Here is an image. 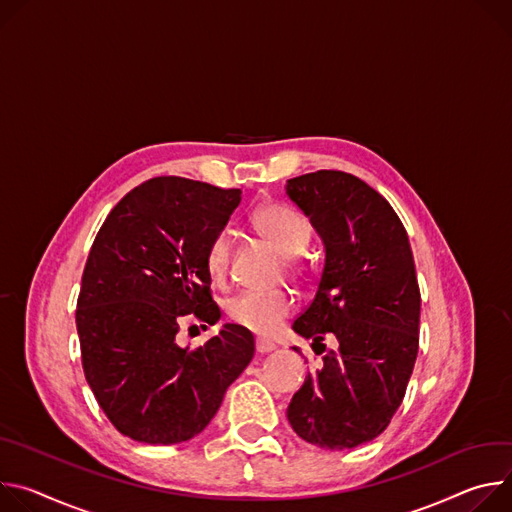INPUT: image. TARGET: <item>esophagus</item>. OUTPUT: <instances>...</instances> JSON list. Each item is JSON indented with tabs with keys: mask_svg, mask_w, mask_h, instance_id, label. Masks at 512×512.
I'll use <instances>...</instances> for the list:
<instances>
[{
	"mask_svg": "<svg viewBox=\"0 0 512 512\" xmlns=\"http://www.w3.org/2000/svg\"><path fill=\"white\" fill-rule=\"evenodd\" d=\"M274 350H276V346L272 342H266V339H256V352L258 354H270Z\"/></svg>",
	"mask_w": 512,
	"mask_h": 512,
	"instance_id": "34e87169",
	"label": "esophagus"
}]
</instances>
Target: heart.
Masks as SVG:
<instances>
[{
    "mask_svg": "<svg viewBox=\"0 0 512 512\" xmlns=\"http://www.w3.org/2000/svg\"><path fill=\"white\" fill-rule=\"evenodd\" d=\"M254 227L262 238H266L282 256L293 258L299 256L311 238L309 221L295 209L287 205H264L254 213ZM230 250L232 240L227 232H219L207 252H205V268L211 280H223L230 266ZM293 311V301L282 295H264V293H242L227 303V317L232 323L258 333L272 335L278 331Z\"/></svg>",
    "mask_w": 512,
    "mask_h": 512,
    "instance_id": "1",
    "label": "heart"
}]
</instances>
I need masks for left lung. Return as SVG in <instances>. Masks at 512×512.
Masks as SVG:
<instances>
[{
	"label": "left lung",
	"mask_w": 512,
	"mask_h": 512,
	"mask_svg": "<svg viewBox=\"0 0 512 512\" xmlns=\"http://www.w3.org/2000/svg\"><path fill=\"white\" fill-rule=\"evenodd\" d=\"M285 191L325 248L315 299L293 323L323 362L293 394L287 419L307 443L352 449L388 427L417 360L421 295L409 236L380 193L342 170L295 177Z\"/></svg>",
	"instance_id": "8db88e82"
}]
</instances>
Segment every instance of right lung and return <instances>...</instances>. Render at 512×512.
Listing matches in <instances>:
<instances>
[{
	"label": "right lung",
	"instance_id": "obj_1",
	"mask_svg": "<svg viewBox=\"0 0 512 512\" xmlns=\"http://www.w3.org/2000/svg\"><path fill=\"white\" fill-rule=\"evenodd\" d=\"M240 195L150 179L111 209L91 246L77 301L83 370L107 419L134 441L173 445L199 435L254 358L252 333L234 323L197 350L177 344L183 317L209 325L221 317L205 252Z\"/></svg>",
	"mask_w": 512,
	"mask_h": 512
}]
</instances>
